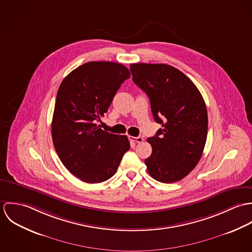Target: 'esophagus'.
Returning <instances> with one entry per match:
<instances>
[{
	"label": "esophagus",
	"mask_w": 252,
	"mask_h": 252,
	"mask_svg": "<svg viewBox=\"0 0 252 252\" xmlns=\"http://www.w3.org/2000/svg\"><path fill=\"white\" fill-rule=\"evenodd\" d=\"M129 140L136 144H141L144 142V139L142 137H129Z\"/></svg>",
	"instance_id": "34e87169"
}]
</instances>
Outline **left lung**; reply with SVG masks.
<instances>
[{
    "label": "left lung",
    "instance_id": "obj_1",
    "mask_svg": "<svg viewBox=\"0 0 252 252\" xmlns=\"http://www.w3.org/2000/svg\"><path fill=\"white\" fill-rule=\"evenodd\" d=\"M133 81L149 98L154 120L162 125L147 139L144 160L154 180L172 183L185 178L200 161L208 136V112L196 85L166 64H131Z\"/></svg>",
    "mask_w": 252,
    "mask_h": 252
}]
</instances>
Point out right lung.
I'll use <instances>...</instances> for the list:
<instances>
[{"instance_id": "obj_1", "label": "right lung", "mask_w": 252, "mask_h": 252, "mask_svg": "<svg viewBox=\"0 0 252 252\" xmlns=\"http://www.w3.org/2000/svg\"><path fill=\"white\" fill-rule=\"evenodd\" d=\"M129 70L113 62H87L61 82L53 112L51 133L55 150L73 176L87 183L110 179L130 149L126 136L97 126Z\"/></svg>"}]
</instances>
